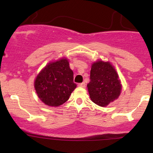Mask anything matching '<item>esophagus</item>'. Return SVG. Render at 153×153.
<instances>
[{
	"label": "esophagus",
	"instance_id": "34e87169",
	"mask_svg": "<svg viewBox=\"0 0 153 153\" xmlns=\"http://www.w3.org/2000/svg\"><path fill=\"white\" fill-rule=\"evenodd\" d=\"M78 85L79 87L85 88V82H81V83H79Z\"/></svg>",
	"mask_w": 153,
	"mask_h": 153
}]
</instances>
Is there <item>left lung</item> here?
Returning a JSON list of instances; mask_svg holds the SVG:
<instances>
[{
  "instance_id": "left-lung-1",
  "label": "left lung",
  "mask_w": 153,
  "mask_h": 153,
  "mask_svg": "<svg viewBox=\"0 0 153 153\" xmlns=\"http://www.w3.org/2000/svg\"><path fill=\"white\" fill-rule=\"evenodd\" d=\"M91 99L100 106H106L120 95L122 85L114 68L108 62L92 65L90 82L87 85Z\"/></svg>"
}]
</instances>
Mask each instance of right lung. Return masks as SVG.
<instances>
[{
	"mask_svg": "<svg viewBox=\"0 0 153 153\" xmlns=\"http://www.w3.org/2000/svg\"><path fill=\"white\" fill-rule=\"evenodd\" d=\"M76 86L73 72L66 59L49 63L34 82L39 98L50 106H59L66 102Z\"/></svg>",
	"mask_w": 153,
	"mask_h": 153,
	"instance_id": "obj_1",
	"label": "right lung"
}]
</instances>
